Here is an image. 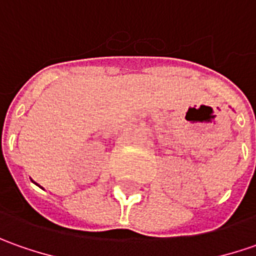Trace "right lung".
Listing matches in <instances>:
<instances>
[{
  "mask_svg": "<svg viewBox=\"0 0 256 256\" xmlns=\"http://www.w3.org/2000/svg\"><path fill=\"white\" fill-rule=\"evenodd\" d=\"M32 182H34V181H32Z\"/></svg>",
  "mask_w": 256,
  "mask_h": 256,
  "instance_id": "1",
  "label": "right lung"
}]
</instances>
